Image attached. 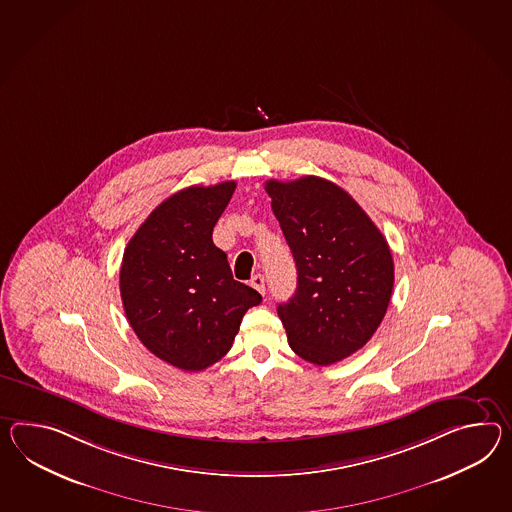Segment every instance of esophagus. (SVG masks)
Instances as JSON below:
<instances>
[{"mask_svg": "<svg viewBox=\"0 0 512 512\" xmlns=\"http://www.w3.org/2000/svg\"><path fill=\"white\" fill-rule=\"evenodd\" d=\"M250 285L255 288V290H259L261 294H264V290H266V287H264V275H253V277H251Z\"/></svg>", "mask_w": 512, "mask_h": 512, "instance_id": "obj_1", "label": "esophagus"}]
</instances>
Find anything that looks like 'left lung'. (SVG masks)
<instances>
[{
  "instance_id": "8db88e82",
  "label": "left lung",
  "mask_w": 512,
  "mask_h": 512,
  "mask_svg": "<svg viewBox=\"0 0 512 512\" xmlns=\"http://www.w3.org/2000/svg\"><path fill=\"white\" fill-rule=\"evenodd\" d=\"M298 270L277 307L301 359L329 366L361 349L383 322L394 287L388 242L346 190L316 175L266 181Z\"/></svg>"
}]
</instances>
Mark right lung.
<instances>
[{
	"mask_svg": "<svg viewBox=\"0 0 512 512\" xmlns=\"http://www.w3.org/2000/svg\"><path fill=\"white\" fill-rule=\"evenodd\" d=\"M235 181L188 187L164 200L129 240L120 268L125 316L155 357L200 372L233 346L242 316L261 303L235 281L212 229Z\"/></svg>",
	"mask_w": 512,
	"mask_h": 512,
	"instance_id": "1",
	"label": "right lung"
}]
</instances>
